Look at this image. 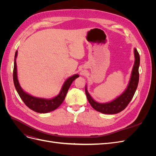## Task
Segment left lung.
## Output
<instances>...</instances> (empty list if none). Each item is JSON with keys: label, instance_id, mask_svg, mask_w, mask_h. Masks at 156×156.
Returning <instances> with one entry per match:
<instances>
[{"label": "left lung", "instance_id": "obj_1", "mask_svg": "<svg viewBox=\"0 0 156 156\" xmlns=\"http://www.w3.org/2000/svg\"><path fill=\"white\" fill-rule=\"evenodd\" d=\"M135 64L132 70L131 77L129 83L126 91L115 100L107 103H100L94 101L88 94L87 87L85 88V93L90 104L96 111L104 114H116L123 111L128 105L129 102L133 98L136 90L139 80V67L140 64V56L137 50L135 49Z\"/></svg>", "mask_w": 156, "mask_h": 156}]
</instances>
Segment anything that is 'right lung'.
<instances>
[{"label":"right lung","instance_id":"obj_1","mask_svg":"<svg viewBox=\"0 0 156 156\" xmlns=\"http://www.w3.org/2000/svg\"><path fill=\"white\" fill-rule=\"evenodd\" d=\"M17 55V51L16 52L15 59H14L13 79L14 86H15L16 90L23 101L31 110L40 113H47L53 111L55 110L56 108H57L62 104L63 101L64 100L66 96L67 92L68 91V89L70 87L72 82L75 79L79 77V75H75L73 76L68 78L65 81L60 94L57 96L51 99V100H45V99L33 97L23 91L20 85V83H19L17 75V64L16 62Z\"/></svg>","mask_w":156,"mask_h":156}]
</instances>
